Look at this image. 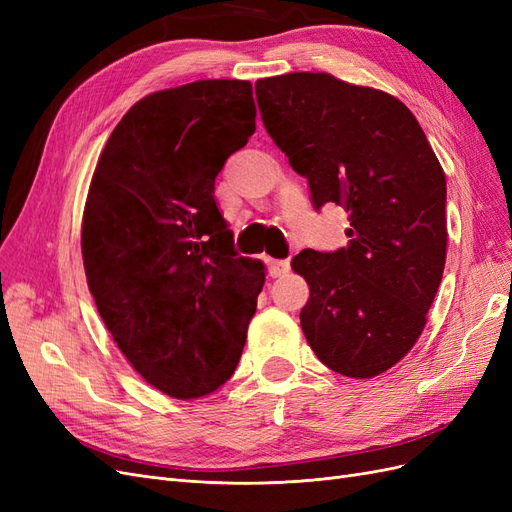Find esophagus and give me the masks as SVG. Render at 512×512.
I'll return each instance as SVG.
<instances>
[{"label": "esophagus", "mask_w": 512, "mask_h": 512, "mask_svg": "<svg viewBox=\"0 0 512 512\" xmlns=\"http://www.w3.org/2000/svg\"><path fill=\"white\" fill-rule=\"evenodd\" d=\"M290 271V262L288 260H271L269 262V275L271 277H282Z\"/></svg>", "instance_id": "esophagus-1"}]
</instances>
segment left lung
<instances>
[{"instance_id":"1","label":"left lung","mask_w":512,"mask_h":512,"mask_svg":"<svg viewBox=\"0 0 512 512\" xmlns=\"http://www.w3.org/2000/svg\"><path fill=\"white\" fill-rule=\"evenodd\" d=\"M260 117L316 211L346 209V247L303 250L307 344L329 369L374 378L421 337L446 260V179L410 108L324 72L256 81Z\"/></svg>"}]
</instances>
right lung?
Returning <instances> with one entry per match:
<instances>
[{
  "label": "right lung",
  "instance_id": "obj_1",
  "mask_svg": "<svg viewBox=\"0 0 512 512\" xmlns=\"http://www.w3.org/2000/svg\"><path fill=\"white\" fill-rule=\"evenodd\" d=\"M254 130L250 81L156 91L117 123L89 185V290L123 356L170 397L209 395L235 374L265 284L213 196Z\"/></svg>",
  "mask_w": 512,
  "mask_h": 512
}]
</instances>
